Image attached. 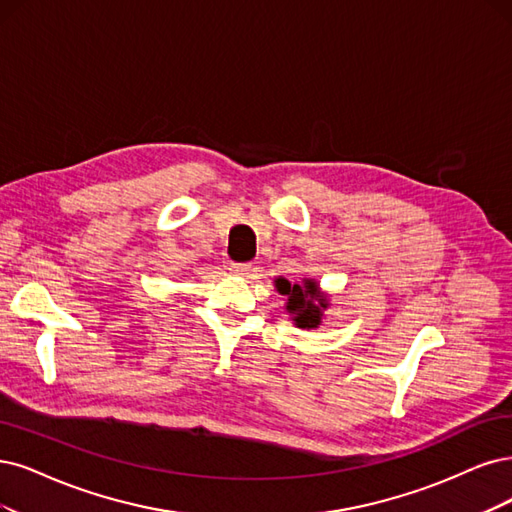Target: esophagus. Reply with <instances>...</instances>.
I'll list each match as a JSON object with an SVG mask.
<instances>
[{
    "label": "esophagus",
    "instance_id": "1",
    "mask_svg": "<svg viewBox=\"0 0 512 512\" xmlns=\"http://www.w3.org/2000/svg\"><path fill=\"white\" fill-rule=\"evenodd\" d=\"M251 270V263H230V272L234 276H249Z\"/></svg>",
    "mask_w": 512,
    "mask_h": 512
}]
</instances>
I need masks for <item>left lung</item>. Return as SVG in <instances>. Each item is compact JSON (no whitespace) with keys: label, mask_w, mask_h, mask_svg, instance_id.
<instances>
[{"label":"left lung","mask_w":512,"mask_h":512,"mask_svg":"<svg viewBox=\"0 0 512 512\" xmlns=\"http://www.w3.org/2000/svg\"><path fill=\"white\" fill-rule=\"evenodd\" d=\"M274 287L280 295H287L285 310L289 312L295 327L299 329H318L325 318V310L331 306L329 293L320 291L318 280L301 278L291 282L278 276Z\"/></svg>","instance_id":"obj_1"}]
</instances>
